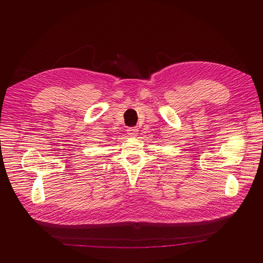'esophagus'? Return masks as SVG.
<instances>
[{"mask_svg": "<svg viewBox=\"0 0 263 263\" xmlns=\"http://www.w3.org/2000/svg\"><path fill=\"white\" fill-rule=\"evenodd\" d=\"M137 133H138V129L136 127H129V128L127 129V134H128L129 136H136Z\"/></svg>", "mask_w": 263, "mask_h": 263, "instance_id": "obj_1", "label": "esophagus"}]
</instances>
